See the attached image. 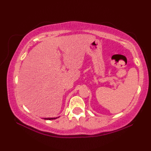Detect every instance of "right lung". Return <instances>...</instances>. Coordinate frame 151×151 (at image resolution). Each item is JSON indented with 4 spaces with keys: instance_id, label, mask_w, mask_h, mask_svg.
<instances>
[{
    "instance_id": "1",
    "label": "right lung",
    "mask_w": 151,
    "mask_h": 151,
    "mask_svg": "<svg viewBox=\"0 0 151 151\" xmlns=\"http://www.w3.org/2000/svg\"><path fill=\"white\" fill-rule=\"evenodd\" d=\"M58 117H56V118H45L44 119H48V120H51V119H56Z\"/></svg>"
}]
</instances>
